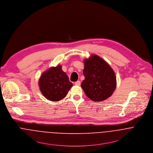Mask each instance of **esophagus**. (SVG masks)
Wrapping results in <instances>:
<instances>
[{
  "instance_id": "obj_1",
  "label": "esophagus",
  "mask_w": 153,
  "mask_h": 153,
  "mask_svg": "<svg viewBox=\"0 0 153 153\" xmlns=\"http://www.w3.org/2000/svg\"><path fill=\"white\" fill-rule=\"evenodd\" d=\"M74 85H80V82L78 80V81L74 82Z\"/></svg>"
}]
</instances>
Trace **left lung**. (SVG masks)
I'll use <instances>...</instances> for the list:
<instances>
[{"label":"left lung","instance_id":"obj_1","mask_svg":"<svg viewBox=\"0 0 153 153\" xmlns=\"http://www.w3.org/2000/svg\"><path fill=\"white\" fill-rule=\"evenodd\" d=\"M85 80L82 88L86 96L94 102L103 101L113 93L116 87V77L110 65L100 57L92 54L85 59Z\"/></svg>","mask_w":153,"mask_h":153}]
</instances>
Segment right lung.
I'll return each mask as SVG.
<instances>
[{"mask_svg": "<svg viewBox=\"0 0 153 153\" xmlns=\"http://www.w3.org/2000/svg\"><path fill=\"white\" fill-rule=\"evenodd\" d=\"M40 90L49 100L58 102L68 94L73 84L62 69V66L52 67L45 71L39 81Z\"/></svg>", "mask_w": 153, "mask_h": 153, "instance_id": "add662e5", "label": "right lung"}]
</instances>
